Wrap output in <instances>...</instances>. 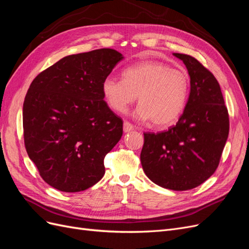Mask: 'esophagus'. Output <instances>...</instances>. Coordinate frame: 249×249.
Returning <instances> with one entry per match:
<instances>
[{
    "instance_id": "esophagus-1",
    "label": "esophagus",
    "mask_w": 249,
    "mask_h": 249,
    "mask_svg": "<svg viewBox=\"0 0 249 249\" xmlns=\"http://www.w3.org/2000/svg\"><path fill=\"white\" fill-rule=\"evenodd\" d=\"M132 130H134V125L130 123V122H125L124 123V131L125 132V133H127V132H131Z\"/></svg>"
}]
</instances>
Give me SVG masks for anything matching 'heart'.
I'll return each mask as SVG.
<instances>
[{
  "label": "heart",
  "instance_id": "1",
  "mask_svg": "<svg viewBox=\"0 0 249 249\" xmlns=\"http://www.w3.org/2000/svg\"><path fill=\"white\" fill-rule=\"evenodd\" d=\"M190 81L188 74L159 61H142L127 66L123 79L105 78L102 91L108 106L124 112L138 95L139 118L152 120L156 127L176 124L186 107Z\"/></svg>",
  "mask_w": 249,
  "mask_h": 249
}]
</instances>
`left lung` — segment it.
Masks as SVG:
<instances>
[{
  "label": "left lung",
  "instance_id": "obj_1",
  "mask_svg": "<svg viewBox=\"0 0 249 249\" xmlns=\"http://www.w3.org/2000/svg\"><path fill=\"white\" fill-rule=\"evenodd\" d=\"M190 76V94L176 125L144 133L140 154L147 178L166 189L190 190L213 175L230 131L228 108L214 74L192 56L175 53Z\"/></svg>",
  "mask_w": 249,
  "mask_h": 249
}]
</instances>
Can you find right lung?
Here are the masks:
<instances>
[{
	"instance_id": "right-lung-1",
	"label": "right lung",
	"mask_w": 249,
	"mask_h": 249,
	"mask_svg": "<svg viewBox=\"0 0 249 249\" xmlns=\"http://www.w3.org/2000/svg\"><path fill=\"white\" fill-rule=\"evenodd\" d=\"M123 55L100 49L71 55L41 71L22 107L25 147L44 182L80 192L105 175L104 159L124 122L104 101L102 84Z\"/></svg>"
}]
</instances>
